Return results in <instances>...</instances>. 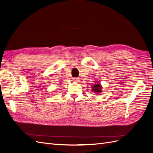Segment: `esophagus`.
<instances>
[{
	"instance_id": "1",
	"label": "esophagus",
	"mask_w": 153,
	"mask_h": 153,
	"mask_svg": "<svg viewBox=\"0 0 153 153\" xmlns=\"http://www.w3.org/2000/svg\"><path fill=\"white\" fill-rule=\"evenodd\" d=\"M73 80L75 82H78L80 81V79L78 78H73Z\"/></svg>"
}]
</instances>
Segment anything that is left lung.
I'll return each mask as SVG.
<instances>
[{"label": "left lung", "mask_w": 153, "mask_h": 153, "mask_svg": "<svg viewBox=\"0 0 153 153\" xmlns=\"http://www.w3.org/2000/svg\"><path fill=\"white\" fill-rule=\"evenodd\" d=\"M91 88H92V91L94 92V93H96V94H100V92H102V89H102L103 87L101 86V85L98 82H97V84L92 85Z\"/></svg>", "instance_id": "left-lung-1"}]
</instances>
